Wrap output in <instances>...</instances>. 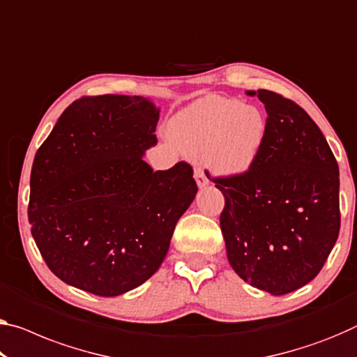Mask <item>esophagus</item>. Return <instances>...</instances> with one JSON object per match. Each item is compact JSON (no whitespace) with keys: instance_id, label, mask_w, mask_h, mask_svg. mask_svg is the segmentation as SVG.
I'll return each mask as SVG.
<instances>
[{"instance_id":"esophagus-1","label":"esophagus","mask_w":357,"mask_h":357,"mask_svg":"<svg viewBox=\"0 0 357 357\" xmlns=\"http://www.w3.org/2000/svg\"><path fill=\"white\" fill-rule=\"evenodd\" d=\"M195 178H196V183L199 188H206V186L209 185V180H207V177L204 175V172H202L201 167L195 169Z\"/></svg>"}]
</instances>
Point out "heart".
I'll return each instance as SVG.
<instances>
[{"label":"heart","instance_id":"b5f03b06","mask_svg":"<svg viewBox=\"0 0 357 357\" xmlns=\"http://www.w3.org/2000/svg\"><path fill=\"white\" fill-rule=\"evenodd\" d=\"M169 134L191 156L218 177L248 174L259 160L266 139V121L254 105L234 98L204 97L171 119Z\"/></svg>","mask_w":357,"mask_h":357}]
</instances>
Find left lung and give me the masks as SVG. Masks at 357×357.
<instances>
[{
  "label": "left lung",
  "instance_id": "left-lung-1",
  "mask_svg": "<svg viewBox=\"0 0 357 357\" xmlns=\"http://www.w3.org/2000/svg\"><path fill=\"white\" fill-rule=\"evenodd\" d=\"M257 97L268 113L259 160L243 177L213 182L229 265L252 287L286 295L317 276L337 243L340 172L303 108L271 91Z\"/></svg>",
  "mask_w": 357,
  "mask_h": 357
}]
</instances>
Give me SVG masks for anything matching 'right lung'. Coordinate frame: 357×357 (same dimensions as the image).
<instances>
[{
	"label": "right lung",
	"mask_w": 357,
	"mask_h": 357,
	"mask_svg": "<svg viewBox=\"0 0 357 357\" xmlns=\"http://www.w3.org/2000/svg\"><path fill=\"white\" fill-rule=\"evenodd\" d=\"M160 112L140 96L83 97L36 151L31 236L68 286L116 297L161 266L197 186L186 162L158 172L145 162Z\"/></svg>",
	"instance_id": "add662e5"
}]
</instances>
